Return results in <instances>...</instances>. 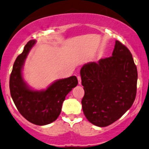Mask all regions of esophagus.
Listing matches in <instances>:
<instances>
[{
  "instance_id": "esophagus-1",
  "label": "esophagus",
  "mask_w": 149,
  "mask_h": 149,
  "mask_svg": "<svg viewBox=\"0 0 149 149\" xmlns=\"http://www.w3.org/2000/svg\"><path fill=\"white\" fill-rule=\"evenodd\" d=\"M77 79H78V83H79V84H81V77H80V76H78V77H77Z\"/></svg>"
}]
</instances>
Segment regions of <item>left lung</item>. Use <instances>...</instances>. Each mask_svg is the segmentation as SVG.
Returning a JSON list of instances; mask_svg holds the SVG:
<instances>
[{
  "label": "left lung",
  "mask_w": 149,
  "mask_h": 149,
  "mask_svg": "<svg viewBox=\"0 0 149 149\" xmlns=\"http://www.w3.org/2000/svg\"><path fill=\"white\" fill-rule=\"evenodd\" d=\"M80 74L84 89L82 110L93 125L103 127L113 124L132 106L137 69L130 50L119 41H115L112 56L84 65Z\"/></svg>",
  "instance_id": "obj_1"
}]
</instances>
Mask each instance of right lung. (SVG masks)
I'll return each mask as SVG.
<instances>
[{"instance_id":"add662e5","label":"right lung","mask_w":149,"mask_h":149,"mask_svg":"<svg viewBox=\"0 0 149 149\" xmlns=\"http://www.w3.org/2000/svg\"><path fill=\"white\" fill-rule=\"evenodd\" d=\"M35 43L34 40L29 41L16 58L10 77V90L15 105L25 119L34 125H46L58 118L65 96L77 85L78 80L72 76L57 80L46 90L31 89L23 79L22 70Z\"/></svg>"}]
</instances>
